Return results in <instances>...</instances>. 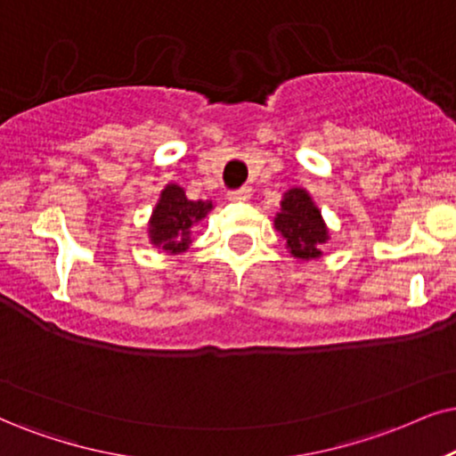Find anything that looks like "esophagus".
I'll use <instances>...</instances> for the list:
<instances>
[{
	"label": "esophagus",
	"mask_w": 456,
	"mask_h": 456,
	"mask_svg": "<svg viewBox=\"0 0 456 456\" xmlns=\"http://www.w3.org/2000/svg\"><path fill=\"white\" fill-rule=\"evenodd\" d=\"M250 198H252V189L250 187L235 189V191L229 193V200H232V201H248Z\"/></svg>",
	"instance_id": "34e87169"
}]
</instances>
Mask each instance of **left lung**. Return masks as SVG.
Wrapping results in <instances>:
<instances>
[{
	"label": "left lung",
	"instance_id": "obj_1",
	"mask_svg": "<svg viewBox=\"0 0 456 456\" xmlns=\"http://www.w3.org/2000/svg\"><path fill=\"white\" fill-rule=\"evenodd\" d=\"M281 208L273 218L275 229L286 240L290 255L301 261L322 256V246L330 240L322 212L311 195L301 187L288 189L281 198Z\"/></svg>",
	"mask_w": 456,
	"mask_h": 456
}]
</instances>
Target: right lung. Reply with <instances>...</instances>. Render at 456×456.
I'll use <instances>...</instances> for the list:
<instances>
[{
  "label": "right lung",
  "instance_id": "right-lung-1",
  "mask_svg": "<svg viewBox=\"0 0 456 456\" xmlns=\"http://www.w3.org/2000/svg\"><path fill=\"white\" fill-rule=\"evenodd\" d=\"M212 210L208 200H189L185 189L175 185L164 187L159 201L149 221V240L158 246L161 252L168 255H181L191 244V229Z\"/></svg>",
  "mask_w": 456,
  "mask_h": 456
}]
</instances>
